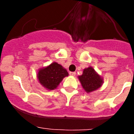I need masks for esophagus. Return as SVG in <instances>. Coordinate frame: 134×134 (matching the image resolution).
Here are the masks:
<instances>
[{
    "instance_id": "34e87169",
    "label": "esophagus",
    "mask_w": 134,
    "mask_h": 134,
    "mask_svg": "<svg viewBox=\"0 0 134 134\" xmlns=\"http://www.w3.org/2000/svg\"><path fill=\"white\" fill-rule=\"evenodd\" d=\"M69 74L70 76H76V72H70Z\"/></svg>"
}]
</instances>
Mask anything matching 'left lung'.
Instances as JSON below:
<instances>
[{
    "mask_svg": "<svg viewBox=\"0 0 134 134\" xmlns=\"http://www.w3.org/2000/svg\"><path fill=\"white\" fill-rule=\"evenodd\" d=\"M78 79L83 89L87 93L97 90L103 84V78L91 66L85 68L82 74L79 76Z\"/></svg>",
    "mask_w": 134,
    "mask_h": 134,
    "instance_id": "left-lung-1",
    "label": "left lung"
}]
</instances>
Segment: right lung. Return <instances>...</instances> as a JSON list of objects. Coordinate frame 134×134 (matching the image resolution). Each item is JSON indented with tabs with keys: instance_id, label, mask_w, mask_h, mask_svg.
Wrapping results in <instances>:
<instances>
[{
	"instance_id": "obj_1",
	"label": "right lung",
	"mask_w": 134,
	"mask_h": 134,
	"mask_svg": "<svg viewBox=\"0 0 134 134\" xmlns=\"http://www.w3.org/2000/svg\"><path fill=\"white\" fill-rule=\"evenodd\" d=\"M68 72L62 66L54 62L48 66L40 68L37 77L41 85L49 91L55 89Z\"/></svg>"
}]
</instances>
